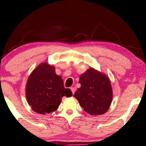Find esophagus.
I'll use <instances>...</instances> for the list:
<instances>
[{
  "instance_id": "34e87169",
  "label": "esophagus",
  "mask_w": 146,
  "mask_h": 146,
  "mask_svg": "<svg viewBox=\"0 0 146 146\" xmlns=\"http://www.w3.org/2000/svg\"><path fill=\"white\" fill-rule=\"evenodd\" d=\"M70 89H71V91H72V93H73V95L74 94V93H75V87H71V88H70Z\"/></svg>"
}]
</instances>
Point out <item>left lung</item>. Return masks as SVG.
<instances>
[{
    "label": "left lung",
    "instance_id": "1",
    "mask_svg": "<svg viewBox=\"0 0 146 146\" xmlns=\"http://www.w3.org/2000/svg\"><path fill=\"white\" fill-rule=\"evenodd\" d=\"M80 88L74 96L85 111L92 115H102L111 104L113 90L110 78L106 74L90 67L81 75Z\"/></svg>",
    "mask_w": 146,
    "mask_h": 146
}]
</instances>
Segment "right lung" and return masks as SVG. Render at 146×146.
Wrapping results in <instances>:
<instances>
[{
	"instance_id": "right-lung-1",
	"label": "right lung",
	"mask_w": 146,
	"mask_h": 146,
	"mask_svg": "<svg viewBox=\"0 0 146 146\" xmlns=\"http://www.w3.org/2000/svg\"><path fill=\"white\" fill-rule=\"evenodd\" d=\"M27 101L35 112L45 115L55 111L63 96H72L69 89L55 73V68L46 62L38 65L29 75L25 87Z\"/></svg>"
}]
</instances>
